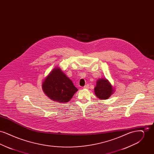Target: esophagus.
<instances>
[{
  "mask_svg": "<svg viewBox=\"0 0 154 154\" xmlns=\"http://www.w3.org/2000/svg\"><path fill=\"white\" fill-rule=\"evenodd\" d=\"M88 88H89V85H86L83 87V89H88Z\"/></svg>",
  "mask_w": 154,
  "mask_h": 154,
  "instance_id": "34e87169",
  "label": "esophagus"
}]
</instances>
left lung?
<instances>
[{
  "label": "left lung",
  "mask_w": 154,
  "mask_h": 154,
  "mask_svg": "<svg viewBox=\"0 0 154 154\" xmlns=\"http://www.w3.org/2000/svg\"><path fill=\"white\" fill-rule=\"evenodd\" d=\"M94 92L97 98L100 100H106L114 94L115 89L107 79L103 78L96 81Z\"/></svg>",
  "instance_id": "1"
}]
</instances>
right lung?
Returning <instances> with one entry per match:
<instances>
[{
    "label": "right lung",
    "instance_id": "add662e5",
    "mask_svg": "<svg viewBox=\"0 0 154 154\" xmlns=\"http://www.w3.org/2000/svg\"><path fill=\"white\" fill-rule=\"evenodd\" d=\"M42 89L51 100L60 103L69 102L78 91L59 67L54 68L44 79Z\"/></svg>",
    "mask_w": 154,
    "mask_h": 154
}]
</instances>
